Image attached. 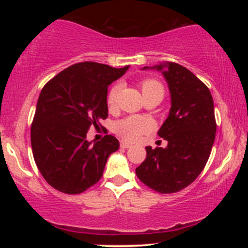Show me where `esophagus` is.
I'll list each match as a JSON object with an SVG mask.
<instances>
[{
  "label": "esophagus",
  "instance_id": "34e87169",
  "mask_svg": "<svg viewBox=\"0 0 248 248\" xmlns=\"http://www.w3.org/2000/svg\"><path fill=\"white\" fill-rule=\"evenodd\" d=\"M130 146H132V144H130L129 142H127V141H121L120 142V147L124 148V149H126V148H130Z\"/></svg>",
  "mask_w": 248,
  "mask_h": 248
}]
</instances>
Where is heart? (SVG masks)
Instances as JSON below:
<instances>
[{
  "label": "heart",
  "mask_w": 248,
  "mask_h": 248,
  "mask_svg": "<svg viewBox=\"0 0 248 248\" xmlns=\"http://www.w3.org/2000/svg\"><path fill=\"white\" fill-rule=\"evenodd\" d=\"M141 90L143 94H147L154 91L163 93V87L157 80L154 79H146L141 82ZM120 92V85H114L109 90L107 94V106L109 109L114 108L118 102V95ZM153 122L150 119L144 116H127L121 119L113 124V130L119 136L127 141H136L144 134H148L152 130Z\"/></svg>",
  "instance_id": "heart-1"
}]
</instances>
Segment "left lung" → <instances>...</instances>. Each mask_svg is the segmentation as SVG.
I'll return each instance as SVG.
<instances>
[{
	"mask_svg": "<svg viewBox=\"0 0 248 248\" xmlns=\"http://www.w3.org/2000/svg\"><path fill=\"white\" fill-rule=\"evenodd\" d=\"M147 69L162 71L169 86L171 107L157 133L168 146L146 147V160L135 172L150 189L173 193L190 186L209 160L217 129L213 99L206 85L177 62Z\"/></svg>",
	"mask_w": 248,
	"mask_h": 248,
	"instance_id": "left-lung-1",
	"label": "left lung"
}]
</instances>
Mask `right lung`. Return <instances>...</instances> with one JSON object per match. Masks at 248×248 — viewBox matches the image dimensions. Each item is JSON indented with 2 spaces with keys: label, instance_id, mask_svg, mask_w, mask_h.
<instances>
[{
  "label": "right lung",
  "instance_id": "obj_1",
  "mask_svg": "<svg viewBox=\"0 0 248 248\" xmlns=\"http://www.w3.org/2000/svg\"><path fill=\"white\" fill-rule=\"evenodd\" d=\"M128 67L78 62L43 87L31 124V147L42 176L58 191L77 195L94 186L108 156L119 149L113 135L92 143L86 134L108 116V86Z\"/></svg>",
  "mask_w": 248,
  "mask_h": 248
}]
</instances>
